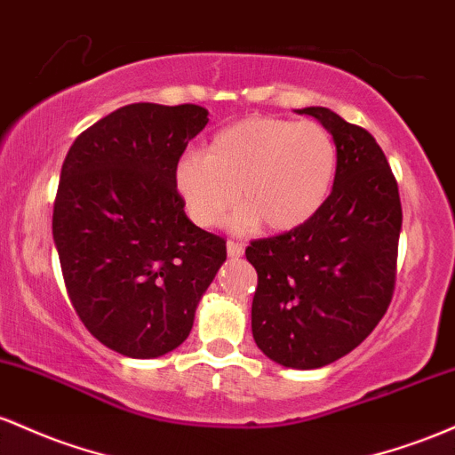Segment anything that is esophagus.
I'll return each instance as SVG.
<instances>
[{
	"mask_svg": "<svg viewBox=\"0 0 455 455\" xmlns=\"http://www.w3.org/2000/svg\"><path fill=\"white\" fill-rule=\"evenodd\" d=\"M241 255H243V244H241V243L229 241V243H228V258L236 259V258H241Z\"/></svg>",
	"mask_w": 455,
	"mask_h": 455,
	"instance_id": "esophagus-1",
	"label": "esophagus"
}]
</instances>
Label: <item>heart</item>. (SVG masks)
<instances>
[{
    "instance_id": "obj_1",
    "label": "heart",
    "mask_w": 455,
    "mask_h": 455,
    "mask_svg": "<svg viewBox=\"0 0 455 455\" xmlns=\"http://www.w3.org/2000/svg\"><path fill=\"white\" fill-rule=\"evenodd\" d=\"M338 172V146L318 122L249 116L173 165V187L200 228L221 226L238 204L241 226L290 232L323 208Z\"/></svg>"
}]
</instances>
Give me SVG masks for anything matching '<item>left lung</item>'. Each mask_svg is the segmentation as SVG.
Here are the masks:
<instances>
[{"label": "left lung", "mask_w": 455, "mask_h": 455, "mask_svg": "<svg viewBox=\"0 0 455 455\" xmlns=\"http://www.w3.org/2000/svg\"><path fill=\"white\" fill-rule=\"evenodd\" d=\"M315 117L338 146L333 191L300 228L247 247L258 273L251 331L275 363L315 370L363 341L391 303L402 204L385 152L326 107Z\"/></svg>", "instance_id": "left-lung-1"}]
</instances>
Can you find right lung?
Returning a JSON list of instances; mask_svg holds the SVG:
<instances>
[{
	"instance_id": "obj_1",
	"label": "right lung",
	"mask_w": 455,
	"mask_h": 455,
	"mask_svg": "<svg viewBox=\"0 0 455 455\" xmlns=\"http://www.w3.org/2000/svg\"><path fill=\"white\" fill-rule=\"evenodd\" d=\"M208 124L200 105L135 103L81 132L66 155L53 241L85 329L131 359H156L188 338L226 262V241L197 228L173 165Z\"/></svg>"
}]
</instances>
